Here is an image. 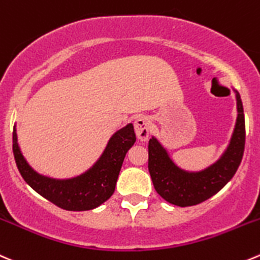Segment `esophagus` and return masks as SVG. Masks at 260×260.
I'll use <instances>...</instances> for the list:
<instances>
[{"label": "esophagus", "instance_id": "1", "mask_svg": "<svg viewBox=\"0 0 260 260\" xmlns=\"http://www.w3.org/2000/svg\"><path fill=\"white\" fill-rule=\"evenodd\" d=\"M135 132L136 136L140 141L145 142V141L148 140L151 133V128H150V119L147 117H141L136 118L135 120Z\"/></svg>", "mask_w": 260, "mask_h": 260}]
</instances>
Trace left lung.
I'll use <instances>...</instances> for the list:
<instances>
[{
    "label": "left lung",
    "mask_w": 260,
    "mask_h": 260,
    "mask_svg": "<svg viewBox=\"0 0 260 260\" xmlns=\"http://www.w3.org/2000/svg\"><path fill=\"white\" fill-rule=\"evenodd\" d=\"M238 119L228 150L220 160L198 173L181 170L169 157L155 137L148 141V171L153 186L169 203L180 207L198 205L215 196L231 180L238 170L245 147V118L238 91Z\"/></svg>",
    "instance_id": "8db88e82"
}]
</instances>
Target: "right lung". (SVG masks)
Returning a JSON list of instances; mask_svg holds the SVG:
<instances>
[{
    "label": "right lung",
    "mask_w": 260,
    "mask_h": 260,
    "mask_svg": "<svg viewBox=\"0 0 260 260\" xmlns=\"http://www.w3.org/2000/svg\"><path fill=\"white\" fill-rule=\"evenodd\" d=\"M135 142V129L129 123L112 136L102 157L90 170L76 178L58 180L30 168L17 145L16 129L12 132L14 157L24 180L45 200L67 211L92 210L112 197L125 153Z\"/></svg>",
    "instance_id": "obj_1"
}]
</instances>
